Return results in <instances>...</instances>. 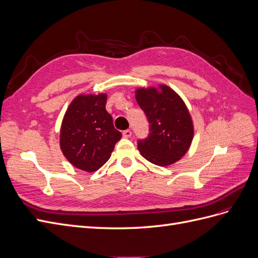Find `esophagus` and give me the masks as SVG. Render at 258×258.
I'll list each match as a JSON object with an SVG mask.
<instances>
[{"label":"esophagus","mask_w":258,"mask_h":258,"mask_svg":"<svg viewBox=\"0 0 258 258\" xmlns=\"http://www.w3.org/2000/svg\"><path fill=\"white\" fill-rule=\"evenodd\" d=\"M122 136H123L124 138H130V137L132 136V132H131V130H129V129L123 130V131H122Z\"/></svg>","instance_id":"obj_1"}]
</instances>
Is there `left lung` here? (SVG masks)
I'll return each instance as SVG.
<instances>
[{"instance_id":"1","label":"left lung","mask_w":258,"mask_h":258,"mask_svg":"<svg viewBox=\"0 0 258 258\" xmlns=\"http://www.w3.org/2000/svg\"><path fill=\"white\" fill-rule=\"evenodd\" d=\"M160 89H138L136 99L145 113L150 134L138 140V150L154 165L166 167L188 151L194 126L188 110L175 91L166 85Z\"/></svg>"}]
</instances>
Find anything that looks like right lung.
Segmentation results:
<instances>
[{"label":"right lung","instance_id":"right-lung-1","mask_svg":"<svg viewBox=\"0 0 258 258\" xmlns=\"http://www.w3.org/2000/svg\"><path fill=\"white\" fill-rule=\"evenodd\" d=\"M105 104L104 93L77 96L62 121V153L74 167L87 172L97 171L110 159L115 144L121 138Z\"/></svg>","mask_w":258,"mask_h":258}]
</instances>
